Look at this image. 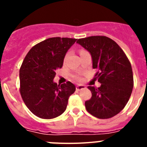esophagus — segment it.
<instances>
[{"label": "esophagus", "instance_id": "esophagus-1", "mask_svg": "<svg viewBox=\"0 0 147 147\" xmlns=\"http://www.w3.org/2000/svg\"><path fill=\"white\" fill-rule=\"evenodd\" d=\"M85 88H86V87H85V85H76V89L77 90H80L85 89Z\"/></svg>", "mask_w": 147, "mask_h": 147}]
</instances>
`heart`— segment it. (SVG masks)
I'll return each instance as SVG.
<instances>
[{"instance_id": "obj_1", "label": "heart", "mask_w": 147, "mask_h": 147, "mask_svg": "<svg viewBox=\"0 0 147 147\" xmlns=\"http://www.w3.org/2000/svg\"><path fill=\"white\" fill-rule=\"evenodd\" d=\"M75 79H76V80H80V77H78V76H76V77H75Z\"/></svg>"}]
</instances>
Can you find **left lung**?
<instances>
[{"label":"left lung","mask_w":147,"mask_h":147,"mask_svg":"<svg viewBox=\"0 0 147 147\" xmlns=\"http://www.w3.org/2000/svg\"><path fill=\"white\" fill-rule=\"evenodd\" d=\"M76 42L90 54L93 68L98 71L94 79L102 84L99 88L88 87L92 96L85 102V107L98 119L113 117L124 109L132 93L130 62L119 45L107 37L92 36Z\"/></svg>","instance_id":"left-lung-1"}]
</instances>
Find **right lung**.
<instances>
[{"instance_id":"right-lung-1","label":"right lung","mask_w":147,"mask_h":147,"mask_svg":"<svg viewBox=\"0 0 147 147\" xmlns=\"http://www.w3.org/2000/svg\"><path fill=\"white\" fill-rule=\"evenodd\" d=\"M76 39L52 37L34 45L20 69V95L29 110L37 117L51 119L65 112L68 98L76 90L71 82L58 85L56 71L63 65L65 56Z\"/></svg>"}]
</instances>
